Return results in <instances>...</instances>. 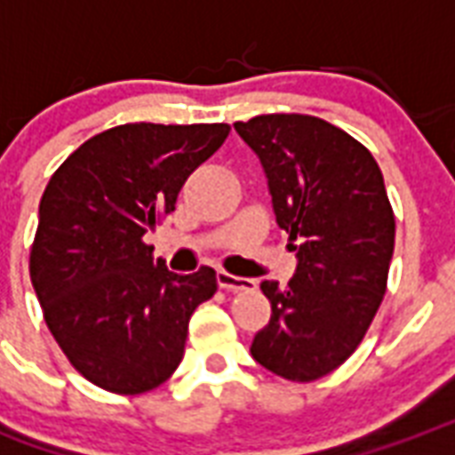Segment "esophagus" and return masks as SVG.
<instances>
[{"mask_svg":"<svg viewBox=\"0 0 455 455\" xmlns=\"http://www.w3.org/2000/svg\"><path fill=\"white\" fill-rule=\"evenodd\" d=\"M217 282L219 287L227 289V291H241V289H253L255 282L248 277H236V275H231V272L219 270L217 272Z\"/></svg>","mask_w":455,"mask_h":455,"instance_id":"1","label":"esophagus"}]
</instances>
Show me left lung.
Segmentation results:
<instances>
[{
  "instance_id": "obj_1",
  "label": "left lung",
  "mask_w": 455,
  "mask_h": 455,
  "mask_svg": "<svg viewBox=\"0 0 455 455\" xmlns=\"http://www.w3.org/2000/svg\"><path fill=\"white\" fill-rule=\"evenodd\" d=\"M234 127L265 168L277 224L299 258L287 287L260 284L272 315L251 355L287 381H315L355 355L386 294L395 217L381 168L321 117L272 113Z\"/></svg>"
}]
</instances>
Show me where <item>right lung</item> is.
<instances>
[{"instance_id":"add662e5","label":"right lung","mask_w":455,"mask_h":455,"mask_svg":"<svg viewBox=\"0 0 455 455\" xmlns=\"http://www.w3.org/2000/svg\"><path fill=\"white\" fill-rule=\"evenodd\" d=\"M227 123H130L91 137L50 178L30 245V282L69 364L117 395L166 381L217 272L176 275L144 234L228 137Z\"/></svg>"}]
</instances>
